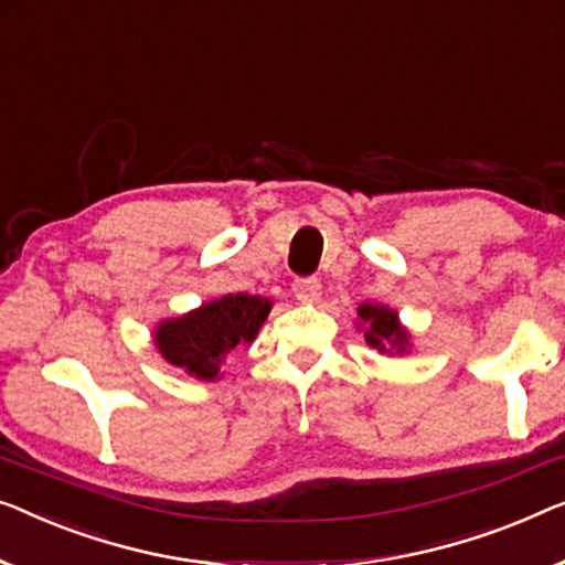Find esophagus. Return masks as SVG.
I'll return each instance as SVG.
<instances>
[{
	"instance_id": "34e87169",
	"label": "esophagus",
	"mask_w": 565,
	"mask_h": 565,
	"mask_svg": "<svg viewBox=\"0 0 565 565\" xmlns=\"http://www.w3.org/2000/svg\"><path fill=\"white\" fill-rule=\"evenodd\" d=\"M292 292H296V298L302 302H313L321 296V280H318V277H298V280L292 282Z\"/></svg>"
}]
</instances>
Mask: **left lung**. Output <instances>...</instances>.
Instances as JSON below:
<instances>
[{"mask_svg":"<svg viewBox=\"0 0 565 565\" xmlns=\"http://www.w3.org/2000/svg\"><path fill=\"white\" fill-rule=\"evenodd\" d=\"M359 318L370 326L364 333V339L370 347L380 349V351H392L395 349L397 354L399 351H405V343H407V333L405 329H399L397 323V313L390 308H380V306H370V302H364L362 308H359Z\"/></svg>","mask_w":565,"mask_h":565,"instance_id":"obj_1","label":"left lung"}]
</instances>
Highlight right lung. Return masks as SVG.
<instances>
[{"label":"right lung","instance_id":"obj_1","mask_svg":"<svg viewBox=\"0 0 565 565\" xmlns=\"http://www.w3.org/2000/svg\"><path fill=\"white\" fill-rule=\"evenodd\" d=\"M273 308L267 298L224 296L175 321H166L154 331V343L170 364L195 374L199 380H216L218 364L228 351L257 337L259 326Z\"/></svg>","mask_w":565,"mask_h":565}]
</instances>
